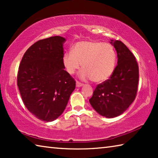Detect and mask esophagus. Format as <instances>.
Segmentation results:
<instances>
[{"instance_id":"1","label":"esophagus","mask_w":158,"mask_h":158,"mask_svg":"<svg viewBox=\"0 0 158 158\" xmlns=\"http://www.w3.org/2000/svg\"><path fill=\"white\" fill-rule=\"evenodd\" d=\"M83 85H84V84H83L82 83L79 82V81H76V85H77V87H81V86H82Z\"/></svg>"}]
</instances>
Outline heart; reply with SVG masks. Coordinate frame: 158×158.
Returning <instances> with one entry per match:
<instances>
[{"instance_id": "b5f03b06", "label": "heart", "mask_w": 158, "mask_h": 158, "mask_svg": "<svg viewBox=\"0 0 158 158\" xmlns=\"http://www.w3.org/2000/svg\"><path fill=\"white\" fill-rule=\"evenodd\" d=\"M117 54L113 45L98 41L77 42L72 52L64 53L63 63L69 74H73L80 68L82 79H90L94 82L107 80L114 73L116 65Z\"/></svg>"}]
</instances>
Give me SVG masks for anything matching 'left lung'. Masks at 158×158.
<instances>
[{"label":"left lung","instance_id":"8db88e82","mask_svg":"<svg viewBox=\"0 0 158 158\" xmlns=\"http://www.w3.org/2000/svg\"><path fill=\"white\" fill-rule=\"evenodd\" d=\"M117 52L118 62L109 79L98 84L89 102L101 116L114 118L122 114L137 95L139 66L135 56L119 40H111Z\"/></svg>","mask_w":158,"mask_h":158}]
</instances>
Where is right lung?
<instances>
[{
    "label": "right lung",
    "mask_w": 158,
    "mask_h": 158,
    "mask_svg": "<svg viewBox=\"0 0 158 158\" xmlns=\"http://www.w3.org/2000/svg\"><path fill=\"white\" fill-rule=\"evenodd\" d=\"M65 41L54 36L36 42L25 52L19 68L17 85L23 104L44 121L62 114L75 89V80L64 69Z\"/></svg>",
    "instance_id": "right-lung-1"
}]
</instances>
